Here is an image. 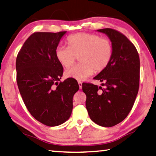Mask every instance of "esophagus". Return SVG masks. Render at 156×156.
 I'll list each match as a JSON object with an SVG mask.
<instances>
[{"label": "esophagus", "instance_id": "1", "mask_svg": "<svg viewBox=\"0 0 156 156\" xmlns=\"http://www.w3.org/2000/svg\"><path fill=\"white\" fill-rule=\"evenodd\" d=\"M78 84H79V89H81V88H82V83H81V81H78Z\"/></svg>", "mask_w": 156, "mask_h": 156}]
</instances>
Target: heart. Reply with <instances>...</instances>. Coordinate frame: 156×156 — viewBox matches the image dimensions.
Listing matches in <instances>:
<instances>
[{
  "mask_svg": "<svg viewBox=\"0 0 156 156\" xmlns=\"http://www.w3.org/2000/svg\"><path fill=\"white\" fill-rule=\"evenodd\" d=\"M68 47L60 46L55 56L62 66L69 68L79 57L80 64L67 69L65 76L78 81L86 80L94 69L101 72L107 68L112 58L113 45L107 38L99 35L81 32L67 39Z\"/></svg>",
  "mask_w": 156,
  "mask_h": 156,
  "instance_id": "obj_1",
  "label": "heart"
}]
</instances>
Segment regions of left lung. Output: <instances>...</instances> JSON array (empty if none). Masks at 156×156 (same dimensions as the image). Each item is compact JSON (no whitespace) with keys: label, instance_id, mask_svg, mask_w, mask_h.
<instances>
[{"label":"left lung","instance_id":"obj_1","mask_svg":"<svg viewBox=\"0 0 156 156\" xmlns=\"http://www.w3.org/2000/svg\"><path fill=\"white\" fill-rule=\"evenodd\" d=\"M97 31L109 38L112 58L94 78L105 87L84 83L82 90L90 119L99 126L112 127L122 122L133 107L139 87L140 59L135 46L121 32L111 28Z\"/></svg>","mask_w":156,"mask_h":156}]
</instances>
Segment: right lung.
Listing matches in <instances>:
<instances>
[{
    "label": "right lung",
    "instance_id": "right-lung-1",
    "mask_svg": "<svg viewBox=\"0 0 156 156\" xmlns=\"http://www.w3.org/2000/svg\"><path fill=\"white\" fill-rule=\"evenodd\" d=\"M66 33L34 32L16 58L17 83L23 102L34 118L48 126H59L69 119L73 96L79 90L75 79L58 83L63 67L55 51Z\"/></svg>",
    "mask_w": 156,
    "mask_h": 156
}]
</instances>
